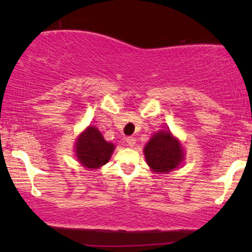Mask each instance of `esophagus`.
Masks as SVG:
<instances>
[{
  "label": "esophagus",
  "instance_id": "esophagus-1",
  "mask_svg": "<svg viewBox=\"0 0 252 252\" xmlns=\"http://www.w3.org/2000/svg\"><path fill=\"white\" fill-rule=\"evenodd\" d=\"M126 143H128L129 147H134L135 143H136L135 137H131V136H130V137H126Z\"/></svg>",
  "mask_w": 252,
  "mask_h": 252
}]
</instances>
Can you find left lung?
I'll return each mask as SVG.
<instances>
[{
	"label": "left lung",
	"mask_w": 252,
	"mask_h": 252,
	"mask_svg": "<svg viewBox=\"0 0 252 252\" xmlns=\"http://www.w3.org/2000/svg\"><path fill=\"white\" fill-rule=\"evenodd\" d=\"M147 163L154 172L168 173L180 164L184 153L170 131H160L152 137L144 148Z\"/></svg>",
	"instance_id": "8db88e82"
}]
</instances>
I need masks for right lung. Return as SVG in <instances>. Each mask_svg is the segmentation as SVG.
<instances>
[{
	"mask_svg": "<svg viewBox=\"0 0 252 252\" xmlns=\"http://www.w3.org/2000/svg\"><path fill=\"white\" fill-rule=\"evenodd\" d=\"M115 146L104 140L99 130L89 126L76 143L78 160L88 168H99L111 158Z\"/></svg>",
	"mask_w": 252,
	"mask_h": 252,
	"instance_id": "obj_1",
	"label": "right lung"
}]
</instances>
